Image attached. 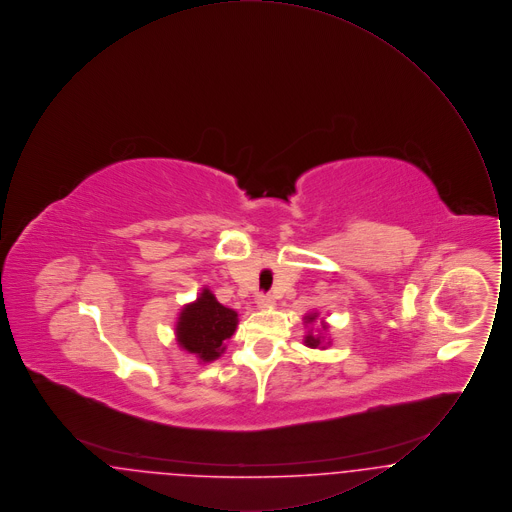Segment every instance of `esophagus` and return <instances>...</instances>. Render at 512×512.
<instances>
[{
	"label": "esophagus",
	"instance_id": "1",
	"mask_svg": "<svg viewBox=\"0 0 512 512\" xmlns=\"http://www.w3.org/2000/svg\"><path fill=\"white\" fill-rule=\"evenodd\" d=\"M274 297L272 295H268V293H261L259 297H257V307L259 309H270V307H274Z\"/></svg>",
	"mask_w": 512,
	"mask_h": 512
}]
</instances>
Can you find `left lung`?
Here are the masks:
<instances>
[{
	"instance_id": "8db88e82",
	"label": "left lung",
	"mask_w": 512,
	"mask_h": 512,
	"mask_svg": "<svg viewBox=\"0 0 512 512\" xmlns=\"http://www.w3.org/2000/svg\"><path fill=\"white\" fill-rule=\"evenodd\" d=\"M315 320H317V313H315V315H307V317H305V322H307V324H313ZM322 328L326 330L328 326H326V324H322ZM305 345H309V347H313V349H315V347H320V345H322V338H317V336H313V334H307V336H305Z\"/></svg>"
}]
</instances>
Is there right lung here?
<instances>
[{
	"mask_svg": "<svg viewBox=\"0 0 512 512\" xmlns=\"http://www.w3.org/2000/svg\"><path fill=\"white\" fill-rule=\"evenodd\" d=\"M238 313L220 305L217 297L203 288L194 303L186 305L176 322V341L201 363H211L224 353V341L232 338Z\"/></svg>",
	"mask_w": 512,
	"mask_h": 512,
	"instance_id": "obj_1",
	"label": "right lung"
}]
</instances>
